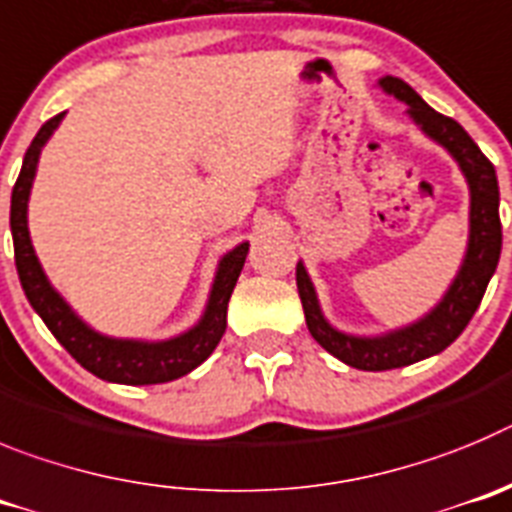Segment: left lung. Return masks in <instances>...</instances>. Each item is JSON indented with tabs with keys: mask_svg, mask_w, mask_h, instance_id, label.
<instances>
[{
	"mask_svg": "<svg viewBox=\"0 0 512 512\" xmlns=\"http://www.w3.org/2000/svg\"><path fill=\"white\" fill-rule=\"evenodd\" d=\"M377 89L403 101L408 107L405 109L408 119L428 140L444 147L451 160L459 165L469 191V234L462 265H459L449 288L444 290V296L439 298V303L431 311L423 313L421 319L398 326V329L382 331V334H349V331L336 329L324 316L319 293H316V285H313L306 265H303V260H298V296H301L311 336L326 352L342 359L344 365L367 372L395 370V367L413 365V362L444 352L462 334L464 326L469 324V319L480 306L487 283L495 275L500 250H503L497 176L480 147L474 145L462 124L428 107L403 78L382 76L377 81Z\"/></svg>",
	"mask_w": 512,
	"mask_h": 512,
	"instance_id": "8db88e82",
	"label": "left lung"
}]
</instances>
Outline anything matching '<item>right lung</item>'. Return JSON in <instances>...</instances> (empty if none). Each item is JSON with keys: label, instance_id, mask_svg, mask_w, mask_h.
<instances>
[{"label": "right lung", "instance_id": "right-lung-1", "mask_svg": "<svg viewBox=\"0 0 512 512\" xmlns=\"http://www.w3.org/2000/svg\"><path fill=\"white\" fill-rule=\"evenodd\" d=\"M63 117L66 112L40 127L32 145L27 147L20 178L12 188L9 227H12L15 265L22 290L35 313L53 331L55 339L91 375L117 382V385H158V382L178 380L196 370L201 362H206L216 344L222 342L224 329H227L229 298H232L239 273L245 267L250 242H239L237 247L219 257L204 311H201L199 321L181 334L168 336V339H132V336H109L96 331L73 311L71 303L50 283L38 255H35L30 227H27V204H30L32 183L38 176L40 153L53 137V132L61 127Z\"/></svg>", "mask_w": 512, "mask_h": 512}]
</instances>
